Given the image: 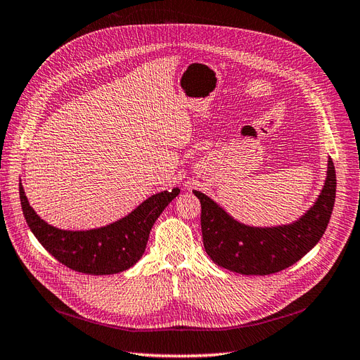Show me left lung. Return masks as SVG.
<instances>
[{
    "mask_svg": "<svg viewBox=\"0 0 360 360\" xmlns=\"http://www.w3.org/2000/svg\"><path fill=\"white\" fill-rule=\"evenodd\" d=\"M200 200L203 248L223 269L240 274H273L288 269L321 240L333 211L336 173L327 160L324 186L312 207L292 223L250 226L233 219L207 194L193 190Z\"/></svg>",
    "mask_w": 360,
    "mask_h": 360,
    "instance_id": "left-lung-1",
    "label": "left lung"
}]
</instances>
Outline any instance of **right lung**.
<instances>
[{
  "label": "right lung",
  "instance_id": "1",
  "mask_svg": "<svg viewBox=\"0 0 360 360\" xmlns=\"http://www.w3.org/2000/svg\"><path fill=\"white\" fill-rule=\"evenodd\" d=\"M179 193L176 187L152 194L125 217L107 226L68 231L40 219L19 182L22 212L34 237L57 261L86 274H115L131 269L145 253L153 223Z\"/></svg>",
  "mask_w": 360,
  "mask_h": 360
}]
</instances>
